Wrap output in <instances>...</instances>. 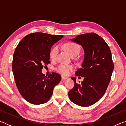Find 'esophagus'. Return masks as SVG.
<instances>
[{
	"instance_id": "obj_1",
	"label": "esophagus",
	"mask_w": 126,
	"mask_h": 126,
	"mask_svg": "<svg viewBox=\"0 0 126 126\" xmlns=\"http://www.w3.org/2000/svg\"><path fill=\"white\" fill-rule=\"evenodd\" d=\"M61 78H62V80H67V79H69V78H68V77H65V76H62Z\"/></svg>"
}]
</instances>
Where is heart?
<instances>
[{
    "label": "heart",
    "instance_id": "obj_1",
    "mask_svg": "<svg viewBox=\"0 0 126 126\" xmlns=\"http://www.w3.org/2000/svg\"><path fill=\"white\" fill-rule=\"evenodd\" d=\"M64 48L67 51L72 57H76L79 54L80 47L78 44L74 42H68L64 45ZM58 52V48L57 46H54L51 49L49 53L50 58L52 59H55ZM74 69V67L72 65L60 64L56 68V71L63 75H68L70 72Z\"/></svg>",
    "mask_w": 126,
    "mask_h": 126
}]
</instances>
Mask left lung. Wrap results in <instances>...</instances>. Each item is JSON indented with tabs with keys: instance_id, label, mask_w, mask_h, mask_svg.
Here are the masks:
<instances>
[{
	"instance_id": "1",
	"label": "left lung",
	"mask_w": 126,
	"mask_h": 126,
	"mask_svg": "<svg viewBox=\"0 0 126 126\" xmlns=\"http://www.w3.org/2000/svg\"><path fill=\"white\" fill-rule=\"evenodd\" d=\"M71 40L80 44L84 49L82 68L75 74L84 78L80 84H77L76 78H71L74 86L68 95L74 103L88 107L103 96L111 79L114 68L111 51L103 38L94 33L78 35Z\"/></svg>"
}]
</instances>
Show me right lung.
Listing matches in <instances>:
<instances>
[{
  "label": "right lung",
  "mask_w": 126,
  "mask_h": 126,
  "mask_svg": "<svg viewBox=\"0 0 126 126\" xmlns=\"http://www.w3.org/2000/svg\"><path fill=\"white\" fill-rule=\"evenodd\" d=\"M63 35L43 33L29 34L21 40L13 54L12 70L16 84L22 96L33 104L45 103L61 79L59 74L48 76L42 69L49 63L50 49Z\"/></svg>",
  "instance_id": "obj_1"
}]
</instances>
